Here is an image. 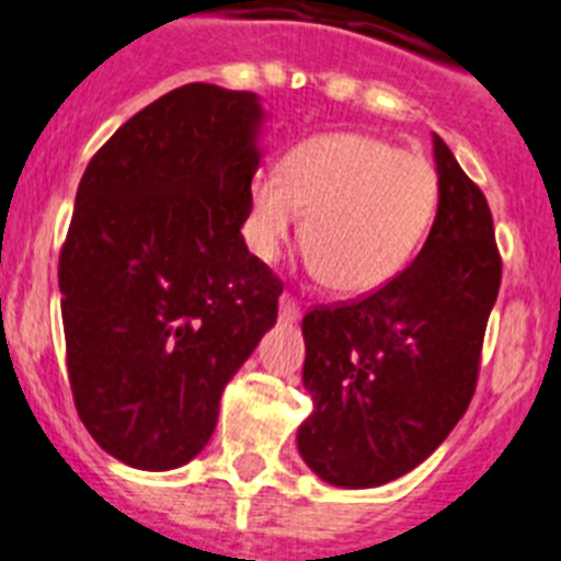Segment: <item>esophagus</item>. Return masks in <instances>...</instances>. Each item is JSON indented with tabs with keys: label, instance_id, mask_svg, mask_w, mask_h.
Returning a JSON list of instances; mask_svg holds the SVG:
<instances>
[{
	"label": "esophagus",
	"instance_id": "obj_1",
	"mask_svg": "<svg viewBox=\"0 0 561 561\" xmlns=\"http://www.w3.org/2000/svg\"><path fill=\"white\" fill-rule=\"evenodd\" d=\"M301 310L299 305H296L294 296H282L279 299V321H285V324H294V321H299Z\"/></svg>",
	"mask_w": 561,
	"mask_h": 561
}]
</instances>
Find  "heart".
<instances>
[{
  "mask_svg": "<svg viewBox=\"0 0 561 561\" xmlns=\"http://www.w3.org/2000/svg\"><path fill=\"white\" fill-rule=\"evenodd\" d=\"M437 203V174L423 154L367 133H328L285 154L279 178L251 183L248 248L274 262L296 231L310 267L335 294H369L401 274Z\"/></svg>",
  "mask_w": 561,
  "mask_h": 561,
  "instance_id": "heart-1",
  "label": "heart"
}]
</instances>
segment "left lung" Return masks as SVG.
I'll return each instance as SVG.
<instances>
[{
  "label": "left lung",
  "mask_w": 561,
  "mask_h": 561,
  "mask_svg": "<svg viewBox=\"0 0 561 561\" xmlns=\"http://www.w3.org/2000/svg\"><path fill=\"white\" fill-rule=\"evenodd\" d=\"M437 217L415 262L364 299L301 319L313 412L299 451L330 485L375 489L421 466L469 409L503 260L485 194L435 135Z\"/></svg>",
  "instance_id": "1"
}]
</instances>
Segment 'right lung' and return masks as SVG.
<instances>
[{"label":"right lung","instance_id":"obj_1","mask_svg":"<svg viewBox=\"0 0 561 561\" xmlns=\"http://www.w3.org/2000/svg\"><path fill=\"white\" fill-rule=\"evenodd\" d=\"M262 121L253 92L178 87L78 183L58 260L67 373L92 440L133 469L203 451L222 389L276 324L282 282L240 233Z\"/></svg>","mask_w":561,"mask_h":561}]
</instances>
